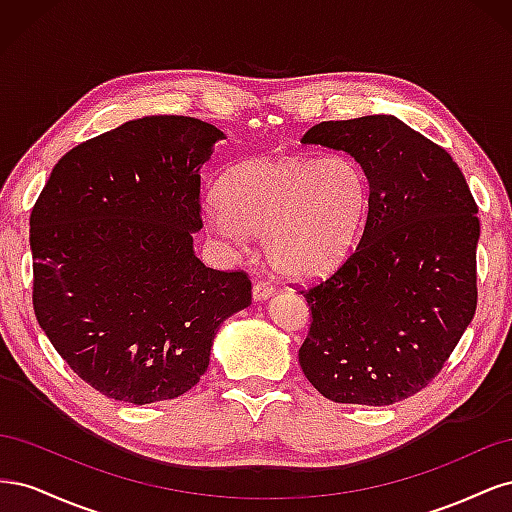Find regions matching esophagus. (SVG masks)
Segmentation results:
<instances>
[{
	"label": "esophagus",
	"instance_id": "esophagus-1",
	"mask_svg": "<svg viewBox=\"0 0 512 512\" xmlns=\"http://www.w3.org/2000/svg\"><path fill=\"white\" fill-rule=\"evenodd\" d=\"M273 292H275V288L269 282H254V288H252L254 301H265V299L273 297Z\"/></svg>",
	"mask_w": 512,
	"mask_h": 512
}]
</instances>
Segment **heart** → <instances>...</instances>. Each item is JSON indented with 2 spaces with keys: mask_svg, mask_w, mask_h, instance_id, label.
<instances>
[{
  "mask_svg": "<svg viewBox=\"0 0 512 512\" xmlns=\"http://www.w3.org/2000/svg\"><path fill=\"white\" fill-rule=\"evenodd\" d=\"M220 209L207 228L222 241L262 237L269 265L290 280H314L354 252L369 213V181L344 153H275L230 166L218 183Z\"/></svg>",
  "mask_w": 512,
  "mask_h": 512,
  "instance_id": "1",
  "label": "heart"
}]
</instances>
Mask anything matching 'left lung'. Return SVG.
Here are the masks:
<instances>
[{"label": "left lung", "instance_id": "8db88e82", "mask_svg": "<svg viewBox=\"0 0 512 512\" xmlns=\"http://www.w3.org/2000/svg\"><path fill=\"white\" fill-rule=\"evenodd\" d=\"M303 143L361 164L369 213L344 265L301 290V369L337 404L391 406L440 374L474 318L478 207L453 158L393 115L322 121Z\"/></svg>", "mask_w": 512, "mask_h": 512}]
</instances>
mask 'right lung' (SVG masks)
Returning <instances> with one entry per match:
<instances>
[{
	"label": "right lung",
	"mask_w": 512,
	"mask_h": 512,
	"mask_svg": "<svg viewBox=\"0 0 512 512\" xmlns=\"http://www.w3.org/2000/svg\"><path fill=\"white\" fill-rule=\"evenodd\" d=\"M222 138L194 117L134 119L70 149L36 200L38 324L106 397L143 406L190 391L220 324L252 303L243 271L194 254L198 173Z\"/></svg>",
	"instance_id": "1"
}]
</instances>
